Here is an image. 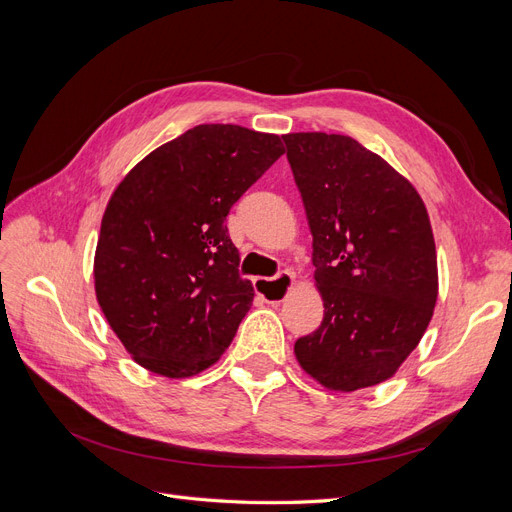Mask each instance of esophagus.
<instances>
[{
    "label": "esophagus",
    "instance_id": "1",
    "mask_svg": "<svg viewBox=\"0 0 512 512\" xmlns=\"http://www.w3.org/2000/svg\"><path fill=\"white\" fill-rule=\"evenodd\" d=\"M294 284V275L290 271H280L275 277H256L254 288L258 297L269 303H282Z\"/></svg>",
    "mask_w": 512,
    "mask_h": 512
}]
</instances>
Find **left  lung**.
<instances>
[{"mask_svg": "<svg viewBox=\"0 0 512 512\" xmlns=\"http://www.w3.org/2000/svg\"><path fill=\"white\" fill-rule=\"evenodd\" d=\"M314 237L320 327L294 344L331 391L389 380L421 342L438 299L429 215L412 183L344 134L282 136Z\"/></svg>", "mask_w": 512, "mask_h": 512, "instance_id": "8db88e82", "label": "left lung"}]
</instances>
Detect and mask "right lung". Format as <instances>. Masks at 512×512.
I'll return each instance as SVG.
<instances>
[{
  "instance_id": "right-lung-1",
  "label": "right lung",
  "mask_w": 512,
  "mask_h": 512,
  "mask_svg": "<svg viewBox=\"0 0 512 512\" xmlns=\"http://www.w3.org/2000/svg\"><path fill=\"white\" fill-rule=\"evenodd\" d=\"M282 153L275 134L205 123L117 185L96 247V297L138 365L188 378L230 346L254 288L224 222Z\"/></svg>"
}]
</instances>
